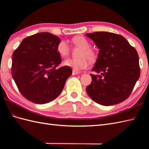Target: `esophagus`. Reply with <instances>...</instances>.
Returning <instances> with one entry per match:
<instances>
[{
  "label": "esophagus",
  "instance_id": "34e87169",
  "mask_svg": "<svg viewBox=\"0 0 149 149\" xmlns=\"http://www.w3.org/2000/svg\"><path fill=\"white\" fill-rule=\"evenodd\" d=\"M79 74V72L75 70H74L72 71V75H77V74Z\"/></svg>",
  "mask_w": 149,
  "mask_h": 149
}]
</instances>
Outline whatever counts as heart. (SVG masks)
Returning a JSON list of instances; mask_svg holds the SVG:
<instances>
[{
  "mask_svg": "<svg viewBox=\"0 0 149 149\" xmlns=\"http://www.w3.org/2000/svg\"><path fill=\"white\" fill-rule=\"evenodd\" d=\"M72 42L75 45L82 49L79 54L81 58L66 59L64 61L65 65L70 66L75 70H79L86 68L89 65L87 58L91 63H95L97 61L98 58L97 53L95 50L90 48L91 44L86 38L82 36H75L72 39ZM56 50L60 56L64 58L69 54L70 48L66 40H61L57 44Z\"/></svg>",
  "mask_w": 149,
  "mask_h": 149,
  "instance_id": "obj_1",
  "label": "heart"
}]
</instances>
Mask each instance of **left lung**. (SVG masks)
Returning a JSON list of instances; mask_svg holds the SVG:
<instances>
[{
	"mask_svg": "<svg viewBox=\"0 0 149 149\" xmlns=\"http://www.w3.org/2000/svg\"><path fill=\"white\" fill-rule=\"evenodd\" d=\"M86 35L99 48L98 58L90 74L92 81L86 87L88 95L103 106L119 104L130 96L140 77L138 52L124 37L109 32Z\"/></svg>",
	"mask_w": 149,
	"mask_h": 149,
	"instance_id": "1",
	"label": "left lung"
}]
</instances>
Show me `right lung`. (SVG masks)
Returning a JSON list of instances; mask_svg holds the SVG:
<instances>
[{"label":"right lung","instance_id":"add662e5","mask_svg":"<svg viewBox=\"0 0 149 149\" xmlns=\"http://www.w3.org/2000/svg\"><path fill=\"white\" fill-rule=\"evenodd\" d=\"M60 38L54 34L38 33L24 38L12 55V77L26 99L42 104L54 100L61 93L72 74L64 66L56 50Z\"/></svg>","mask_w":149,"mask_h":149}]
</instances>
